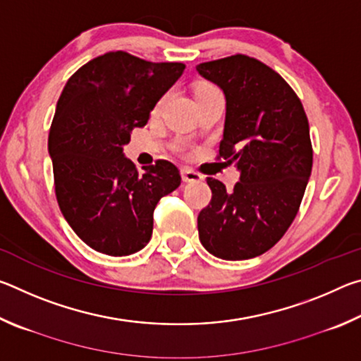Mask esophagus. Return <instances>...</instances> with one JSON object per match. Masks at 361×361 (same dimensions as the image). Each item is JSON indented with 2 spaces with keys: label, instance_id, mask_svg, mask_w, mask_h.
<instances>
[{
  "label": "esophagus",
  "instance_id": "esophagus-1",
  "mask_svg": "<svg viewBox=\"0 0 361 361\" xmlns=\"http://www.w3.org/2000/svg\"><path fill=\"white\" fill-rule=\"evenodd\" d=\"M181 178L185 183H194V181H202L204 176L197 172H194V170H191V169H183Z\"/></svg>",
  "mask_w": 361,
  "mask_h": 361
}]
</instances>
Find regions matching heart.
Masks as SVG:
<instances>
[{
	"label": "heart",
	"instance_id": "heart-1",
	"mask_svg": "<svg viewBox=\"0 0 361 361\" xmlns=\"http://www.w3.org/2000/svg\"><path fill=\"white\" fill-rule=\"evenodd\" d=\"M212 92H219V90H218V87H215V85L210 84V82H200V84L195 85V89H194V97H195V99H199V97L207 95V94H212ZM162 102H164V100H159V102H157V105H156V108H154V111H157V109L161 108Z\"/></svg>",
	"mask_w": 361,
	"mask_h": 361
}]
</instances>
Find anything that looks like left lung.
I'll return each mask as SVG.
<instances>
[{"instance_id": "obj_1", "label": "left lung", "mask_w": 361, "mask_h": 361, "mask_svg": "<svg viewBox=\"0 0 361 361\" xmlns=\"http://www.w3.org/2000/svg\"><path fill=\"white\" fill-rule=\"evenodd\" d=\"M226 95L216 159L240 170L232 191L209 176L212 200L197 216L207 252L228 261L259 256L295 219L312 172L309 121L290 84L259 60L235 56L195 66Z\"/></svg>"}]
</instances>
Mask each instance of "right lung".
<instances>
[{
  "label": "right lung",
  "instance_id": "add662e5",
  "mask_svg": "<svg viewBox=\"0 0 361 361\" xmlns=\"http://www.w3.org/2000/svg\"><path fill=\"white\" fill-rule=\"evenodd\" d=\"M185 68L114 51L66 81L47 142L54 186L65 219L95 252L127 256L142 250L151 239L157 202L180 186L172 162L157 159L138 173L122 146L133 129L146 126Z\"/></svg>",
  "mask_w": 361,
  "mask_h": 361
}]
</instances>
